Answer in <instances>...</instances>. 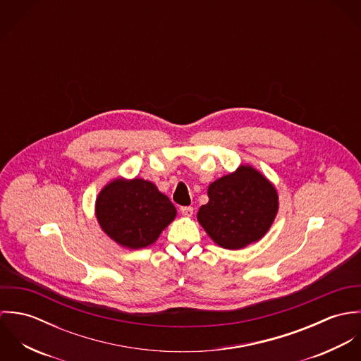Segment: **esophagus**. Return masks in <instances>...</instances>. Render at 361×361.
Listing matches in <instances>:
<instances>
[{"instance_id": "1", "label": "esophagus", "mask_w": 361, "mask_h": 361, "mask_svg": "<svg viewBox=\"0 0 361 361\" xmlns=\"http://www.w3.org/2000/svg\"><path fill=\"white\" fill-rule=\"evenodd\" d=\"M193 211H195L193 207H180V214H182L183 216H192V215H193Z\"/></svg>"}]
</instances>
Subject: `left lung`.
Masks as SVG:
<instances>
[{"instance_id": "8db88e82", "label": "left lung", "mask_w": 361, "mask_h": 361, "mask_svg": "<svg viewBox=\"0 0 361 361\" xmlns=\"http://www.w3.org/2000/svg\"><path fill=\"white\" fill-rule=\"evenodd\" d=\"M208 203L197 221L221 247L239 250L259 240L271 228L278 208L275 186L252 165H240L208 186Z\"/></svg>"}]
</instances>
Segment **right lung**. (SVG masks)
<instances>
[{"label": "right lung", "instance_id": "right-lung-1", "mask_svg": "<svg viewBox=\"0 0 361 361\" xmlns=\"http://www.w3.org/2000/svg\"><path fill=\"white\" fill-rule=\"evenodd\" d=\"M176 208L153 182L118 178L106 183L96 199V218L104 232L126 249L153 245L175 219Z\"/></svg>", "mask_w": 361, "mask_h": 361}]
</instances>
